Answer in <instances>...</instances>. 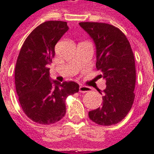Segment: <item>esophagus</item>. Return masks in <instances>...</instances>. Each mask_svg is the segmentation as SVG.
Wrapping results in <instances>:
<instances>
[{
    "instance_id": "esophagus-1",
    "label": "esophagus",
    "mask_w": 154,
    "mask_h": 154,
    "mask_svg": "<svg viewBox=\"0 0 154 154\" xmlns=\"http://www.w3.org/2000/svg\"><path fill=\"white\" fill-rule=\"evenodd\" d=\"M91 91V89L88 86H85V85H80L79 86V91L80 93H86V92H90Z\"/></svg>"
}]
</instances>
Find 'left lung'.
I'll return each instance as SVG.
<instances>
[{
  "label": "left lung",
  "instance_id": "8db88e82",
  "mask_svg": "<svg viewBox=\"0 0 154 154\" xmlns=\"http://www.w3.org/2000/svg\"><path fill=\"white\" fill-rule=\"evenodd\" d=\"M79 24L95 43L96 69L101 72L98 77L106 79V85L102 106L89 111V117L101 126L115 125L126 117L135 98L136 67L132 48L123 32L112 25L90 22Z\"/></svg>",
  "mask_w": 154,
  "mask_h": 154
}]
</instances>
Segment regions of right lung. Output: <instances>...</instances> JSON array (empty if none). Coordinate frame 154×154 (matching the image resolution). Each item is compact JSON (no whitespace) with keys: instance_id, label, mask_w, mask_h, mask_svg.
<instances>
[{"instance_id":"obj_1","label":"right lung","mask_w":154,"mask_h":154,"mask_svg":"<svg viewBox=\"0 0 154 154\" xmlns=\"http://www.w3.org/2000/svg\"><path fill=\"white\" fill-rule=\"evenodd\" d=\"M69 30L66 22L48 21L28 35L15 68V85L20 105L32 121L49 125L66 113L65 100L79 91L74 81L60 83L49 76L56 43Z\"/></svg>"}]
</instances>
